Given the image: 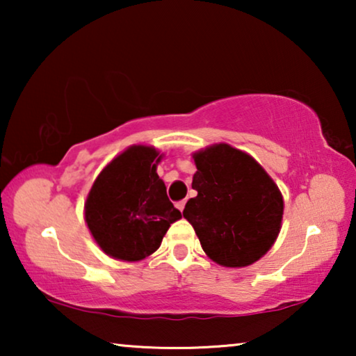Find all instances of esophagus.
<instances>
[{
    "label": "esophagus",
    "instance_id": "1",
    "mask_svg": "<svg viewBox=\"0 0 356 356\" xmlns=\"http://www.w3.org/2000/svg\"><path fill=\"white\" fill-rule=\"evenodd\" d=\"M184 206H186V201H179V202H177V207L179 209V211L183 212V209H184Z\"/></svg>",
    "mask_w": 356,
    "mask_h": 356
}]
</instances>
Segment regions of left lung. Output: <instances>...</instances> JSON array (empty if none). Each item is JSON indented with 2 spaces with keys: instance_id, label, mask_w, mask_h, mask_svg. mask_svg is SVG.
I'll use <instances>...</instances> for the list:
<instances>
[{
  "instance_id": "left-lung-1",
  "label": "left lung",
  "mask_w": 356,
  "mask_h": 356,
  "mask_svg": "<svg viewBox=\"0 0 356 356\" xmlns=\"http://www.w3.org/2000/svg\"><path fill=\"white\" fill-rule=\"evenodd\" d=\"M193 157L197 196L184 206V218L217 264H252L280 232L284 199L279 188L254 159L228 144L211 145Z\"/></svg>"
}]
</instances>
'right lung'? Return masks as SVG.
<instances>
[{
    "mask_svg": "<svg viewBox=\"0 0 356 356\" xmlns=\"http://www.w3.org/2000/svg\"><path fill=\"white\" fill-rule=\"evenodd\" d=\"M157 150L133 145L97 177L86 202L87 227L106 254L140 261L159 250L181 212L157 175Z\"/></svg>",
    "mask_w": 356,
    "mask_h": 356,
    "instance_id": "obj_1",
    "label": "right lung"
}]
</instances>
